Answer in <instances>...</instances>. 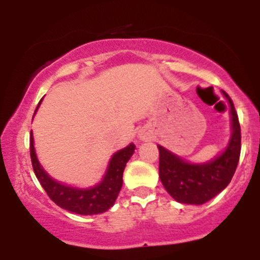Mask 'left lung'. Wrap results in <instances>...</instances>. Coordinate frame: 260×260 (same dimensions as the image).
<instances>
[{
	"label": "left lung",
	"instance_id": "obj_1",
	"mask_svg": "<svg viewBox=\"0 0 260 260\" xmlns=\"http://www.w3.org/2000/svg\"><path fill=\"white\" fill-rule=\"evenodd\" d=\"M222 93L231 105L233 133L226 150L219 157L207 164L194 165L157 146L160 180L165 190L180 203H206L229 185L236 172L241 155V126L232 99L224 91Z\"/></svg>",
	"mask_w": 260,
	"mask_h": 260
}]
</instances>
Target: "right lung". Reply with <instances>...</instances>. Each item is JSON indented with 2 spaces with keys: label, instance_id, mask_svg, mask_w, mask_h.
Instances as JSON below:
<instances>
[{
  "label": "right lung",
  "instance_id": "obj_1",
  "mask_svg": "<svg viewBox=\"0 0 260 260\" xmlns=\"http://www.w3.org/2000/svg\"><path fill=\"white\" fill-rule=\"evenodd\" d=\"M135 146L128 144L126 148L118 151L113 155L109 162V168L102 183L91 189H74L70 186L61 185L57 181H53L39 164L34 148V138H29V155L34 172L43 189L47 191L48 197L57 206L70 212L79 215H96L109 210L118 197V192L122 187V176L126 162L134 153Z\"/></svg>",
  "mask_w": 260,
  "mask_h": 260
}]
</instances>
